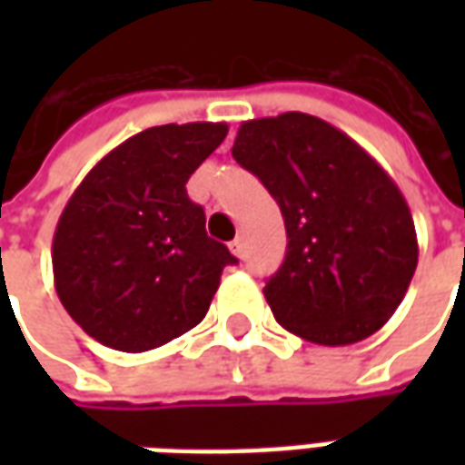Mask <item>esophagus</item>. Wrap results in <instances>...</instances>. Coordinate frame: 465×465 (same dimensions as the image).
<instances>
[{"mask_svg": "<svg viewBox=\"0 0 465 465\" xmlns=\"http://www.w3.org/2000/svg\"><path fill=\"white\" fill-rule=\"evenodd\" d=\"M229 249H232L233 256H239V259H243V239L242 236H236L232 243H229Z\"/></svg>", "mask_w": 465, "mask_h": 465, "instance_id": "obj_1", "label": "esophagus"}]
</instances>
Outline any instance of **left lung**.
Wrapping results in <instances>:
<instances>
[{
    "label": "left lung",
    "instance_id": "1",
    "mask_svg": "<svg viewBox=\"0 0 465 465\" xmlns=\"http://www.w3.org/2000/svg\"><path fill=\"white\" fill-rule=\"evenodd\" d=\"M232 153L262 179L286 223V259L263 286L276 322L322 346L379 331L419 263L409 203L383 166L302 112L243 122Z\"/></svg>",
    "mask_w": 465,
    "mask_h": 465
}]
</instances>
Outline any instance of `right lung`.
Segmentation results:
<instances>
[{
    "mask_svg": "<svg viewBox=\"0 0 465 465\" xmlns=\"http://www.w3.org/2000/svg\"><path fill=\"white\" fill-rule=\"evenodd\" d=\"M223 122L143 129L96 162L56 223L54 289L66 313L109 349H159L202 322L223 266L186 182L223 142Z\"/></svg>",
    "mask_w": 465,
    "mask_h": 465,
    "instance_id": "1",
    "label": "right lung"
}]
</instances>
